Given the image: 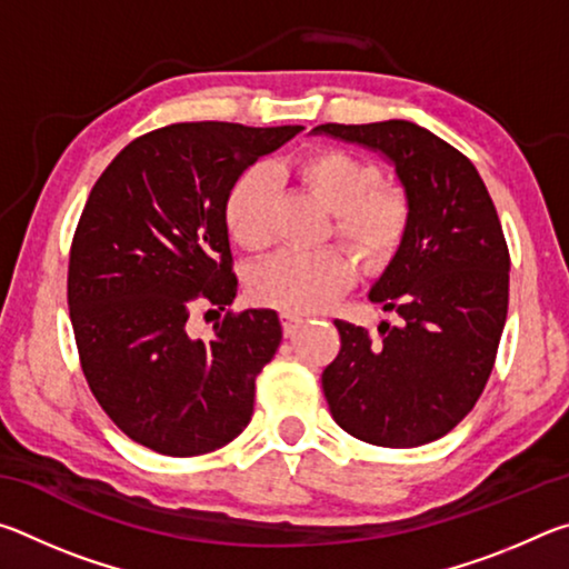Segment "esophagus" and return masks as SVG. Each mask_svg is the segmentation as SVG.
<instances>
[{
    "mask_svg": "<svg viewBox=\"0 0 569 569\" xmlns=\"http://www.w3.org/2000/svg\"><path fill=\"white\" fill-rule=\"evenodd\" d=\"M281 323H283V333H286V336H293L298 326L303 323V316H296V313H281Z\"/></svg>",
    "mask_w": 569,
    "mask_h": 569,
    "instance_id": "1",
    "label": "esophagus"
}]
</instances>
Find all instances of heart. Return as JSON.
<instances>
[{
	"label": "heart",
	"mask_w": 569,
	"mask_h": 569,
	"mask_svg": "<svg viewBox=\"0 0 569 569\" xmlns=\"http://www.w3.org/2000/svg\"><path fill=\"white\" fill-rule=\"evenodd\" d=\"M286 172L333 213V233L366 266L387 263L409 223V200L399 188L379 186L381 172L349 150L321 148L296 158ZM273 178L250 168L226 198V226L238 246L263 250L271 243ZM353 283V263L341 248L283 250L258 263L248 291L258 303L286 313L329 306Z\"/></svg>",
	"instance_id": "b5f03b06"
}]
</instances>
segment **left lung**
<instances>
[{"label":"left lung","mask_w":569,"mask_h":569,"mask_svg":"<svg viewBox=\"0 0 569 569\" xmlns=\"http://www.w3.org/2000/svg\"><path fill=\"white\" fill-rule=\"evenodd\" d=\"M313 134L387 158L409 200L397 253L369 301L397 313L381 339L333 321L341 351L323 369L331 417L377 447L445 437L475 407L507 321L509 250L492 198L469 158L407 120L326 122Z\"/></svg>","instance_id":"left-lung-1"}]
</instances>
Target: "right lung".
I'll return each instance as SVG.
<instances>
[{
  "label": "right lung",
  "instance_id": "1",
  "mask_svg": "<svg viewBox=\"0 0 569 569\" xmlns=\"http://www.w3.org/2000/svg\"><path fill=\"white\" fill-rule=\"evenodd\" d=\"M301 130L168 124L120 150L84 203L67 273L84 379L124 435L158 455H208L253 417L256 377L283 336L278 313L228 311L208 341L188 319L200 306L226 311L238 291L230 188Z\"/></svg>",
  "mask_w": 569,
  "mask_h": 569
}]
</instances>
